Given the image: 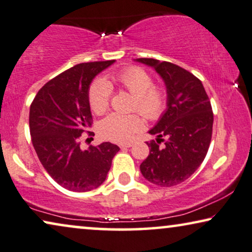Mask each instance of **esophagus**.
Returning <instances> with one entry per match:
<instances>
[{
    "instance_id": "obj_1",
    "label": "esophagus",
    "mask_w": 252,
    "mask_h": 252,
    "mask_svg": "<svg viewBox=\"0 0 252 252\" xmlns=\"http://www.w3.org/2000/svg\"><path fill=\"white\" fill-rule=\"evenodd\" d=\"M132 146V143H125V144H120V147L121 148H126V147H131Z\"/></svg>"
}]
</instances>
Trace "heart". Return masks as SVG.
Returning <instances> with one entry per match:
<instances>
[{"instance_id": "1", "label": "heart", "mask_w": 252, "mask_h": 252, "mask_svg": "<svg viewBox=\"0 0 252 252\" xmlns=\"http://www.w3.org/2000/svg\"><path fill=\"white\" fill-rule=\"evenodd\" d=\"M153 77L144 68L130 66L109 76L108 82L95 80L89 88V104L95 114H102L109 106L111 87L122 88L134 95L133 109L138 111L146 120L155 121L160 119L166 108V94L163 88L155 86ZM144 123L138 115H122L112 113L99 125V132L104 138L113 141L130 140Z\"/></svg>"}]
</instances>
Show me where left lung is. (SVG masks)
I'll list each match as a JSON object with an SVG mask.
<instances>
[{
    "instance_id": "8db88e82",
    "label": "left lung",
    "mask_w": 252,
    "mask_h": 252,
    "mask_svg": "<svg viewBox=\"0 0 252 252\" xmlns=\"http://www.w3.org/2000/svg\"><path fill=\"white\" fill-rule=\"evenodd\" d=\"M137 62L154 67L168 92V108L150 131L158 139L146 143L150 155L140 164V171L155 185L176 186L196 171L208 153L214 125L210 100L201 81L183 67L153 58ZM161 141H165L163 148Z\"/></svg>"
}]
</instances>
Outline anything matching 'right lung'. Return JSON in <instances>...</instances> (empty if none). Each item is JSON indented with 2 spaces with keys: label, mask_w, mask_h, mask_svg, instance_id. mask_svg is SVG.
<instances>
[{
  "label": "right lung",
  "mask_w": 252,
  "mask_h": 252,
  "mask_svg": "<svg viewBox=\"0 0 252 252\" xmlns=\"http://www.w3.org/2000/svg\"><path fill=\"white\" fill-rule=\"evenodd\" d=\"M114 62L75 65L45 83L31 104L30 131L38 160L57 184L72 192L100 186L120 151L112 143L90 145L83 151L80 141L84 132L94 134L88 131L92 125L91 81Z\"/></svg>",
  "instance_id": "obj_1"
}]
</instances>
